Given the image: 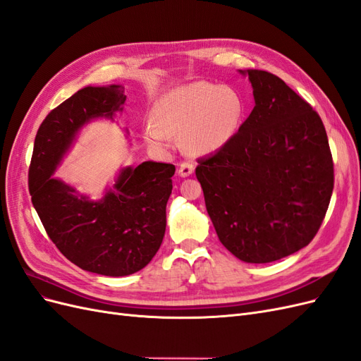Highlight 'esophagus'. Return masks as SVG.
Masks as SVG:
<instances>
[{"instance_id": "esophagus-1", "label": "esophagus", "mask_w": 361, "mask_h": 361, "mask_svg": "<svg viewBox=\"0 0 361 361\" xmlns=\"http://www.w3.org/2000/svg\"><path fill=\"white\" fill-rule=\"evenodd\" d=\"M178 173L180 178H188L194 173V166L191 162H182L178 169Z\"/></svg>"}]
</instances>
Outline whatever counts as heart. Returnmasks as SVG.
I'll return each instance as SVG.
<instances>
[{
	"label": "heart",
	"mask_w": 361,
	"mask_h": 361,
	"mask_svg": "<svg viewBox=\"0 0 361 361\" xmlns=\"http://www.w3.org/2000/svg\"><path fill=\"white\" fill-rule=\"evenodd\" d=\"M244 113V97L232 87L203 81L183 84L158 97L143 137L157 150L174 147L176 137H182L190 155H211L235 138Z\"/></svg>",
	"instance_id": "b5f03b06"
}]
</instances>
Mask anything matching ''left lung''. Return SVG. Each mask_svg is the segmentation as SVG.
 <instances>
[{
	"instance_id": "left-lung-1",
	"label": "left lung",
	"mask_w": 361,
	"mask_h": 361,
	"mask_svg": "<svg viewBox=\"0 0 361 361\" xmlns=\"http://www.w3.org/2000/svg\"><path fill=\"white\" fill-rule=\"evenodd\" d=\"M255 108L235 138L195 169L221 244L247 264L309 245L329 209L334 171L321 117L279 76L239 71Z\"/></svg>"
}]
</instances>
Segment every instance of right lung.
Returning <instances> with one entry per match:
<instances>
[{"mask_svg": "<svg viewBox=\"0 0 361 361\" xmlns=\"http://www.w3.org/2000/svg\"><path fill=\"white\" fill-rule=\"evenodd\" d=\"M125 101V87L110 84L87 85L60 104L37 130L28 174L32 206L51 241L76 267L108 277L134 274L157 255L176 169L154 161L122 167L99 199L54 174L81 130L96 120L114 122Z\"/></svg>", "mask_w": 361, "mask_h": 361, "instance_id": "obj_1", "label": "right lung"}]
</instances>
